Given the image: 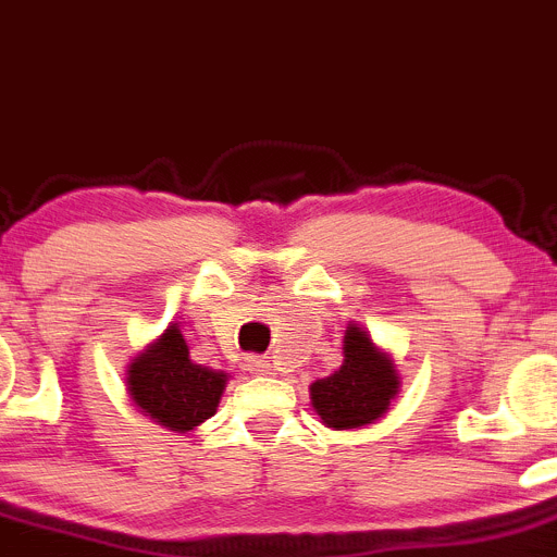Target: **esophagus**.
Wrapping results in <instances>:
<instances>
[{"label": "esophagus", "instance_id": "1", "mask_svg": "<svg viewBox=\"0 0 557 557\" xmlns=\"http://www.w3.org/2000/svg\"><path fill=\"white\" fill-rule=\"evenodd\" d=\"M247 371L249 373H272V366H269L267 357H249Z\"/></svg>", "mask_w": 557, "mask_h": 557}]
</instances>
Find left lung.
I'll use <instances>...</instances> for the list:
<instances>
[{
    "instance_id": "1",
    "label": "left lung",
    "mask_w": 557,
    "mask_h": 557,
    "mask_svg": "<svg viewBox=\"0 0 557 557\" xmlns=\"http://www.w3.org/2000/svg\"><path fill=\"white\" fill-rule=\"evenodd\" d=\"M401 389V373L389 351L376 346L371 332L349 321L343 335V366L310 384V404L332 431L371 425L389 409Z\"/></svg>"
}]
</instances>
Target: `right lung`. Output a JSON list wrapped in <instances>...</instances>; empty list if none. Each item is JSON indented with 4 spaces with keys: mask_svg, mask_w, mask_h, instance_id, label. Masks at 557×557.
I'll list each match as a JSON object with an SVG mask.
<instances>
[{
    "mask_svg": "<svg viewBox=\"0 0 557 557\" xmlns=\"http://www.w3.org/2000/svg\"><path fill=\"white\" fill-rule=\"evenodd\" d=\"M227 373L197 366L178 324H170L126 366V393L134 407L170 431L197 429L220 407Z\"/></svg>",
    "mask_w": 557,
    "mask_h": 557,
    "instance_id": "1",
    "label": "right lung"
}]
</instances>
